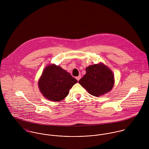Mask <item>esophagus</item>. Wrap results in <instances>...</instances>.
I'll list each match as a JSON object with an SVG mask.
<instances>
[{
  "label": "esophagus",
  "mask_w": 149,
  "mask_h": 149,
  "mask_svg": "<svg viewBox=\"0 0 149 149\" xmlns=\"http://www.w3.org/2000/svg\"><path fill=\"white\" fill-rule=\"evenodd\" d=\"M76 79H77V81H79V80L81 79V75H79V76L76 77Z\"/></svg>",
  "instance_id": "esophagus-1"
}]
</instances>
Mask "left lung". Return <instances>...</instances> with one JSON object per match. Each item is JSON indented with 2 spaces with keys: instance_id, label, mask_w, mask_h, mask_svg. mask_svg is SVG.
<instances>
[{
  "instance_id": "obj_1",
  "label": "left lung",
  "mask_w": 149,
  "mask_h": 149,
  "mask_svg": "<svg viewBox=\"0 0 149 149\" xmlns=\"http://www.w3.org/2000/svg\"><path fill=\"white\" fill-rule=\"evenodd\" d=\"M86 73L79 83L87 92L96 97H99L110 92L115 84L114 74L106 65L99 63L86 68Z\"/></svg>"
}]
</instances>
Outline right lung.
I'll list each match as a JSON object with an SVG mask.
<instances>
[{"label":"right lung","mask_w":149,"mask_h":149,"mask_svg":"<svg viewBox=\"0 0 149 149\" xmlns=\"http://www.w3.org/2000/svg\"><path fill=\"white\" fill-rule=\"evenodd\" d=\"M77 83L59 65L49 64L46 66L38 80V88L43 96L52 102L63 100L69 94L71 88Z\"/></svg>","instance_id":"1"}]
</instances>
